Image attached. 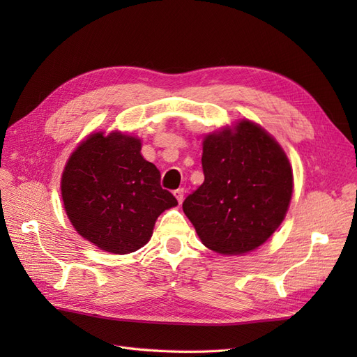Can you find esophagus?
Segmentation results:
<instances>
[{
  "mask_svg": "<svg viewBox=\"0 0 357 357\" xmlns=\"http://www.w3.org/2000/svg\"><path fill=\"white\" fill-rule=\"evenodd\" d=\"M174 197L177 198L178 204H181V202H183V198H185V189H183V188L176 189V190H174Z\"/></svg>",
  "mask_w": 357,
  "mask_h": 357,
  "instance_id": "obj_1",
  "label": "esophagus"
}]
</instances>
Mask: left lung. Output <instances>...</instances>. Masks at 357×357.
I'll use <instances>...</instances> for the list:
<instances>
[{
    "label": "left lung",
    "instance_id": "obj_1",
    "mask_svg": "<svg viewBox=\"0 0 357 357\" xmlns=\"http://www.w3.org/2000/svg\"><path fill=\"white\" fill-rule=\"evenodd\" d=\"M204 183L183 202L202 244L222 255L262 245L287 213L294 174L284 150L264 128L240 121L202 143Z\"/></svg>",
    "mask_w": 357,
    "mask_h": 357
}]
</instances>
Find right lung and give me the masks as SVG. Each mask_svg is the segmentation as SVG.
<instances>
[{"mask_svg":"<svg viewBox=\"0 0 357 357\" xmlns=\"http://www.w3.org/2000/svg\"><path fill=\"white\" fill-rule=\"evenodd\" d=\"M74 229L101 250L132 253L153 234L159 214L177 199L160 188V172L142 156V142L95 132L74 150L61 178Z\"/></svg>","mask_w":357,"mask_h":357,"instance_id":"add662e5","label":"right lung"}]
</instances>
